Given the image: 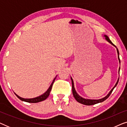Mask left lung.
Instances as JSON below:
<instances>
[{"label":"left lung","mask_w":127,"mask_h":127,"mask_svg":"<svg viewBox=\"0 0 127 127\" xmlns=\"http://www.w3.org/2000/svg\"><path fill=\"white\" fill-rule=\"evenodd\" d=\"M104 36L105 37V39L106 40L108 41L110 43V44H112L113 46H114V47L116 46L115 45L113 44V43L111 41V40L110 39H109V38L108 37V36H106V35H104ZM117 48V54H118V58H119V62L120 63V58H119V50H118L117 48ZM120 67H119V72H120ZM71 80H72V93H73V96L74 97V98L76 99V100H77L78 102H79V103H80L81 104H83V105H95V104H96V103H100V102H103L104 100H105L107 98H109V96H110L111 93H112L113 90H114V88L116 87V86H117V84H118V82H119V78L118 79V80L117 81V83H116V84H115V86L113 88H112V90H111V91L109 92V93L107 94L106 96L105 97H104V98H102V99H84L82 98V97H81L79 95L77 94V93H76L75 89H74V83H73V80L72 78L71 77Z\"/></svg>","instance_id":"8db88e82"}]
</instances>
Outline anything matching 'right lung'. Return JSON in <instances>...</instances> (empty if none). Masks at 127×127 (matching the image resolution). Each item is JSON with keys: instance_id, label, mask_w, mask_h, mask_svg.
<instances>
[{"instance_id": "add662e5", "label": "right lung", "mask_w": 127, "mask_h": 127, "mask_svg": "<svg viewBox=\"0 0 127 127\" xmlns=\"http://www.w3.org/2000/svg\"><path fill=\"white\" fill-rule=\"evenodd\" d=\"M55 80V78L53 80V83H51V86H50V87L48 88L47 91L46 93L43 94V95H40V96L36 97V98H30V99H25V98H21V97L19 96L18 95H17L15 93H14V94H15V95H16V96L18 97L19 99H20V100H22V101H24V102H29V103H37V102L43 101V100H44L45 99H47V98L48 96H49L50 93V91H51L52 87H53V83H54V82Z\"/></svg>"}]
</instances>
